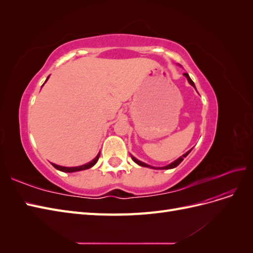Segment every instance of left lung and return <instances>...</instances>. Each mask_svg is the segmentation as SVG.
I'll return each instance as SVG.
<instances>
[{
  "label": "left lung",
  "instance_id": "8db88e82",
  "mask_svg": "<svg viewBox=\"0 0 253 253\" xmlns=\"http://www.w3.org/2000/svg\"><path fill=\"white\" fill-rule=\"evenodd\" d=\"M183 75H185L186 76V77H187V79H188V81H189V83L191 84V85H192L193 87H195V85H194V82L192 81V80H191V78L189 77V75L187 74V73H185V74H183ZM191 152V150L190 151H188L187 153H186V154H183L182 156H180L178 159H176L175 160V162H173L172 164H170L169 166H166V167H163V168H154V167H151V166H149V165H147V164H144V163H142V162H140V160H138V159H136L135 157H133L132 156V159L134 160V162L136 163V164H138L139 166H141V167H147V168H153V169H163V170H165V169H173V168H175V167H177L181 162H182V160H183V158H185V157H187V155L189 154V153Z\"/></svg>",
  "mask_w": 253,
  "mask_h": 253
}]
</instances>
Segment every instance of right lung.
Listing matches in <instances>:
<instances>
[{
  "mask_svg": "<svg viewBox=\"0 0 253 253\" xmlns=\"http://www.w3.org/2000/svg\"><path fill=\"white\" fill-rule=\"evenodd\" d=\"M49 78V76L47 77V79ZM46 79V80H47ZM46 82V81H45ZM99 156H100V153H99V154L96 156V158L95 159H93L91 160L90 163H88V164H86V165H83V166H80V167H72V168H67V167H61V166H57V165H55V164H51L53 167L56 168L57 170H60V171H62V172H68V173H71V172H77V171H82V170H86V169H89V168H91L93 167L97 162H98V159H99Z\"/></svg>",
  "mask_w": 253,
  "mask_h": 253,
  "instance_id": "1",
  "label": "right lung"
}]
</instances>
